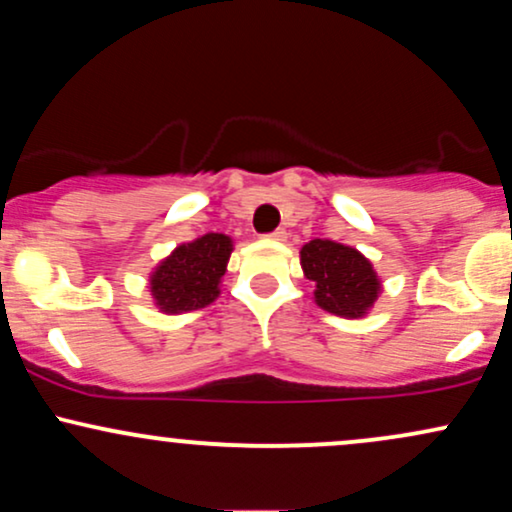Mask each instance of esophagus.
Segmentation results:
<instances>
[{
	"instance_id": "34e87169",
	"label": "esophagus",
	"mask_w": 512,
	"mask_h": 512,
	"mask_svg": "<svg viewBox=\"0 0 512 512\" xmlns=\"http://www.w3.org/2000/svg\"><path fill=\"white\" fill-rule=\"evenodd\" d=\"M267 238L269 240H276V243H281V240H286V231H284V228H276V231L269 233Z\"/></svg>"
}]
</instances>
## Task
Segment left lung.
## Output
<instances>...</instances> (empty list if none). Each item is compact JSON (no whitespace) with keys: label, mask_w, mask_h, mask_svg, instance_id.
<instances>
[{"label":"left lung","mask_w":512,"mask_h":512,"mask_svg":"<svg viewBox=\"0 0 512 512\" xmlns=\"http://www.w3.org/2000/svg\"><path fill=\"white\" fill-rule=\"evenodd\" d=\"M305 279L315 284V303L327 313L356 320L368 315L383 281L366 255L337 240L315 238L301 248Z\"/></svg>","instance_id":"left-lung-1"}]
</instances>
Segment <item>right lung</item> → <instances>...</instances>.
Here are the masks:
<instances>
[{
	"label": "right lung",
	"instance_id": "obj_1",
	"mask_svg": "<svg viewBox=\"0 0 512 512\" xmlns=\"http://www.w3.org/2000/svg\"><path fill=\"white\" fill-rule=\"evenodd\" d=\"M231 252L233 240L223 233H204L192 243L178 245L149 274L156 308L166 315H180L214 303Z\"/></svg>",
	"mask_w": 512,
	"mask_h": 512
}]
</instances>
